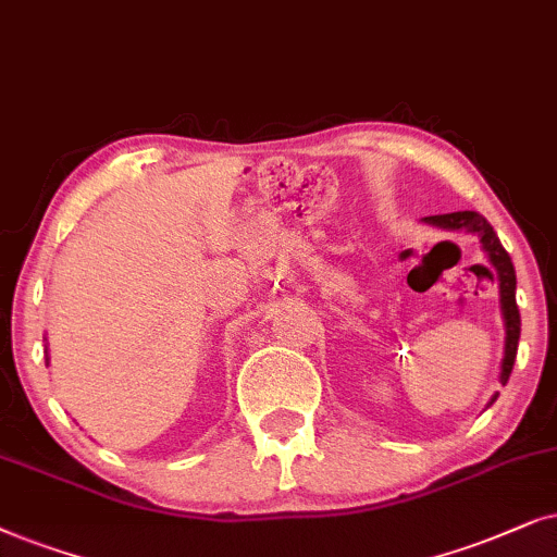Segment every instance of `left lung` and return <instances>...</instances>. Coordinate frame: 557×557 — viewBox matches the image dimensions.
<instances>
[{
	"mask_svg": "<svg viewBox=\"0 0 557 557\" xmlns=\"http://www.w3.org/2000/svg\"><path fill=\"white\" fill-rule=\"evenodd\" d=\"M428 224L441 226V228H466V232L479 234L481 244L488 251V259H492L496 280H499V295H502V313H504V325H507V346H504V364H502V384L509 382L511 367H515L517 359V344H520V308H517V274L515 264H511V257L507 249L502 247L499 236L492 228V224L481 216L479 211H454V213H438V216H428ZM496 399V397H494Z\"/></svg>",
	"mask_w": 557,
	"mask_h": 557,
	"instance_id": "left-lung-1",
	"label": "left lung"
}]
</instances>
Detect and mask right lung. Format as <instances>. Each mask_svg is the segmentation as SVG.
Segmentation results:
<instances>
[{"instance_id":"add662e5","label":"right lung","mask_w":557,"mask_h":557,"mask_svg":"<svg viewBox=\"0 0 557 557\" xmlns=\"http://www.w3.org/2000/svg\"><path fill=\"white\" fill-rule=\"evenodd\" d=\"M46 364H48V359H46Z\"/></svg>"}]
</instances>
